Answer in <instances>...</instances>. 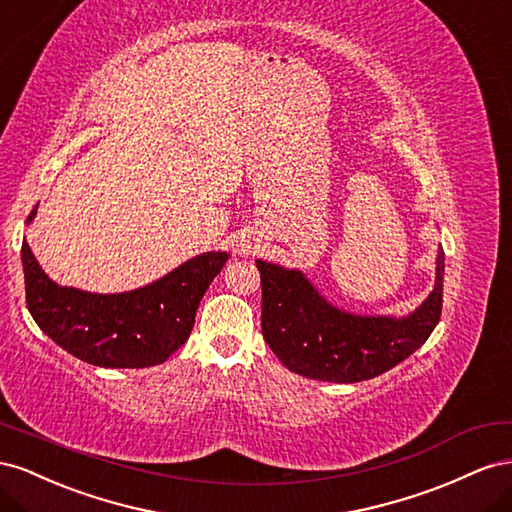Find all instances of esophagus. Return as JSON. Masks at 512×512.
<instances>
[{
	"label": "esophagus",
	"mask_w": 512,
	"mask_h": 512,
	"mask_svg": "<svg viewBox=\"0 0 512 512\" xmlns=\"http://www.w3.org/2000/svg\"><path fill=\"white\" fill-rule=\"evenodd\" d=\"M242 248V251H248V246H240Z\"/></svg>",
	"instance_id": "obj_1"
}]
</instances>
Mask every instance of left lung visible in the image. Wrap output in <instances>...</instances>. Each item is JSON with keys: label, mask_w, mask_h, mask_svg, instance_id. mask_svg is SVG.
Listing matches in <instances>:
<instances>
[{"label": "left lung", "mask_w": 512, "mask_h": 512, "mask_svg": "<svg viewBox=\"0 0 512 512\" xmlns=\"http://www.w3.org/2000/svg\"><path fill=\"white\" fill-rule=\"evenodd\" d=\"M261 332L289 371L319 382L356 384L397 367L429 339L442 315L444 251L435 285L407 315H358L334 306L296 268L257 259Z\"/></svg>", "instance_id": "obj_1"}]
</instances>
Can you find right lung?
Here are the masks:
<instances>
[{
  "mask_svg": "<svg viewBox=\"0 0 512 512\" xmlns=\"http://www.w3.org/2000/svg\"><path fill=\"white\" fill-rule=\"evenodd\" d=\"M227 259L225 251H208L143 287L94 294L57 285L25 238L21 246L27 309L38 328L68 354L105 369L154 367L180 349L191 337L203 294Z\"/></svg>",
  "mask_w": 512,
  "mask_h": 512,
  "instance_id": "add662e5",
  "label": "right lung"
}]
</instances>
